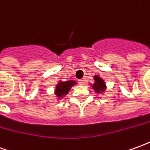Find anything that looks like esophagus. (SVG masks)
I'll return each instance as SVG.
<instances>
[{
    "instance_id": "1",
    "label": "esophagus",
    "mask_w": 150,
    "mask_h": 150,
    "mask_svg": "<svg viewBox=\"0 0 150 150\" xmlns=\"http://www.w3.org/2000/svg\"><path fill=\"white\" fill-rule=\"evenodd\" d=\"M79 83H80V84H84L85 83V79H80V80H79Z\"/></svg>"
}]
</instances>
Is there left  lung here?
I'll return each mask as SVG.
<instances>
[{"label": "left lung", "instance_id": "8db88e82", "mask_svg": "<svg viewBox=\"0 0 150 150\" xmlns=\"http://www.w3.org/2000/svg\"><path fill=\"white\" fill-rule=\"evenodd\" d=\"M94 79L95 83L92 85V88L94 89L95 91H96L97 93H100V92H103V91H105L106 85H105L104 80L98 75H96Z\"/></svg>", "mask_w": 150, "mask_h": 150}]
</instances>
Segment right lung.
Segmentation results:
<instances>
[{
    "instance_id": "right-lung-1",
    "label": "right lung",
    "mask_w": 150,
    "mask_h": 150,
    "mask_svg": "<svg viewBox=\"0 0 150 150\" xmlns=\"http://www.w3.org/2000/svg\"><path fill=\"white\" fill-rule=\"evenodd\" d=\"M75 83H76V82L74 80H69V81L66 82L59 81L55 88V95L59 98L63 97L64 96L68 93L70 89Z\"/></svg>"
}]
</instances>
